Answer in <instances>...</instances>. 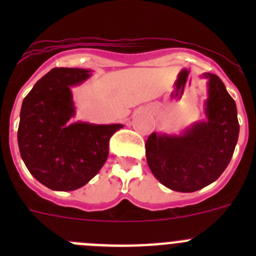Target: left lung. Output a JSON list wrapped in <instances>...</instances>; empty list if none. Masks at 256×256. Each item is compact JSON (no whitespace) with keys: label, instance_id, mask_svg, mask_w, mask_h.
<instances>
[{"label":"left lung","instance_id":"8db88e82","mask_svg":"<svg viewBox=\"0 0 256 256\" xmlns=\"http://www.w3.org/2000/svg\"><path fill=\"white\" fill-rule=\"evenodd\" d=\"M204 76L209 80L206 122L195 124L182 136L154 132L144 144L152 174L173 191L195 192L218 180L238 140L236 102L218 76L205 73Z\"/></svg>","mask_w":256,"mask_h":256}]
</instances>
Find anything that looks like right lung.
<instances>
[{"label":"right lung","mask_w":256,"mask_h":256,"mask_svg":"<svg viewBox=\"0 0 256 256\" xmlns=\"http://www.w3.org/2000/svg\"><path fill=\"white\" fill-rule=\"evenodd\" d=\"M90 74L87 69L55 68L22 101L20 155L32 176L54 191H73L90 182L108 159L112 136L123 126L68 123L76 114L70 87Z\"/></svg>","instance_id":"obj_1"}]
</instances>
